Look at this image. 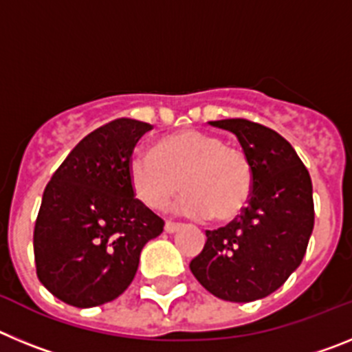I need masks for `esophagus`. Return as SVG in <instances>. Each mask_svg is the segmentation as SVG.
<instances>
[{
	"mask_svg": "<svg viewBox=\"0 0 352 352\" xmlns=\"http://www.w3.org/2000/svg\"><path fill=\"white\" fill-rule=\"evenodd\" d=\"M166 232H169V234H174V232H178L179 229H182V223H174V222H166Z\"/></svg>",
	"mask_w": 352,
	"mask_h": 352,
	"instance_id": "obj_1",
	"label": "esophagus"
}]
</instances>
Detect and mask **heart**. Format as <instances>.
<instances>
[{
  "mask_svg": "<svg viewBox=\"0 0 352 352\" xmlns=\"http://www.w3.org/2000/svg\"><path fill=\"white\" fill-rule=\"evenodd\" d=\"M129 179L135 197L148 208L166 206L182 185L179 213L211 214L227 222L247 206L254 173L239 148L223 144L213 133L183 130L160 139L153 149H138L130 157Z\"/></svg>",
  "mask_w": 352,
  "mask_h": 352,
  "instance_id": "b5f03b06",
  "label": "heart"
}]
</instances>
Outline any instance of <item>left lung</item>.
Here are the masks:
<instances>
[{
    "instance_id": "obj_1",
    "label": "left lung",
    "mask_w": 352,
    "mask_h": 352,
    "mask_svg": "<svg viewBox=\"0 0 352 352\" xmlns=\"http://www.w3.org/2000/svg\"><path fill=\"white\" fill-rule=\"evenodd\" d=\"M234 133L254 173L248 206L206 231L190 272L213 296L248 303L282 287L303 261L314 229L312 179L294 148L275 130L248 120L210 121Z\"/></svg>"
}]
</instances>
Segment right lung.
Segmentation results:
<instances>
[{"instance_id": "add662e5", "label": "right lung", "mask_w": 352, "mask_h": 352, "mask_svg": "<svg viewBox=\"0 0 352 352\" xmlns=\"http://www.w3.org/2000/svg\"><path fill=\"white\" fill-rule=\"evenodd\" d=\"M149 123L120 118L82 139L43 190L33 250L38 280L77 309L120 296L164 220L133 197L129 162Z\"/></svg>"}]
</instances>
